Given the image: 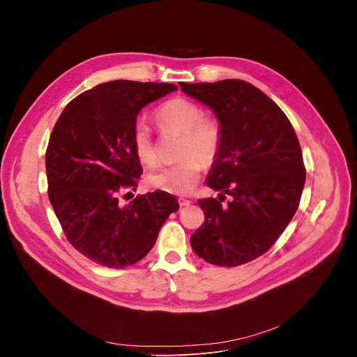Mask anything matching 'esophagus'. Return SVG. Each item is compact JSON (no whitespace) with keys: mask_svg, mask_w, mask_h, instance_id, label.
<instances>
[{"mask_svg":"<svg viewBox=\"0 0 357 357\" xmlns=\"http://www.w3.org/2000/svg\"><path fill=\"white\" fill-rule=\"evenodd\" d=\"M178 203H179L181 208H183V206H189V205H190V200H188V199H185V197H179V199H178Z\"/></svg>","mask_w":357,"mask_h":357,"instance_id":"1","label":"esophagus"}]
</instances>
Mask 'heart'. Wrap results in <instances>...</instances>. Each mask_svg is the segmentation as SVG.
<instances>
[{
  "instance_id": "b5f03b06",
  "label": "heart",
  "mask_w": 357,
  "mask_h": 357,
  "mask_svg": "<svg viewBox=\"0 0 357 357\" xmlns=\"http://www.w3.org/2000/svg\"><path fill=\"white\" fill-rule=\"evenodd\" d=\"M158 124L164 130L178 131L183 135L179 157L182 161L151 171L145 181L149 186L174 195H189L197 185L203 165L211 164L219 154L222 145V128L216 119L206 117L203 109L185 97L171 98L155 113ZM131 142L134 154L145 167H154L158 155L149 127L137 121L132 127Z\"/></svg>"
}]
</instances>
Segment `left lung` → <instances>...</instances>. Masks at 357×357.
I'll return each instance as SVG.
<instances>
[{"label": "left lung", "instance_id": "8db88e82", "mask_svg": "<svg viewBox=\"0 0 357 357\" xmlns=\"http://www.w3.org/2000/svg\"><path fill=\"white\" fill-rule=\"evenodd\" d=\"M179 86L218 117L222 145L206 183L222 190L219 198L232 197L227 206L197 202L205 222L190 245L211 264H245L277 241L298 209L305 167L296 134L274 101L244 80Z\"/></svg>", "mask_w": 357, "mask_h": 357}]
</instances>
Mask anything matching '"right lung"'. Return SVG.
<instances>
[{
	"label": "right lung",
	"mask_w": 357,
	"mask_h": 357,
	"mask_svg": "<svg viewBox=\"0 0 357 357\" xmlns=\"http://www.w3.org/2000/svg\"><path fill=\"white\" fill-rule=\"evenodd\" d=\"M171 83L114 80L73 98L46 149L47 195L69 243L109 268L135 264L154 247L176 199L155 190L121 205L142 174L131 134L138 113L171 91Z\"/></svg>",
	"instance_id": "right-lung-1"
}]
</instances>
